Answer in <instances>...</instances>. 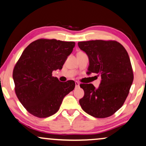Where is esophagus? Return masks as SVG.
<instances>
[{
	"mask_svg": "<svg viewBox=\"0 0 146 146\" xmlns=\"http://www.w3.org/2000/svg\"><path fill=\"white\" fill-rule=\"evenodd\" d=\"M79 87V83L78 81H75V87Z\"/></svg>",
	"mask_w": 146,
	"mask_h": 146,
	"instance_id": "34e87169",
	"label": "esophagus"
}]
</instances>
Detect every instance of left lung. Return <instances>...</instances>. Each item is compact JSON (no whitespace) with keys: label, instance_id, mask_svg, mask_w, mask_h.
<instances>
[{"label":"left lung","instance_id":"8db88e82","mask_svg":"<svg viewBox=\"0 0 146 146\" xmlns=\"http://www.w3.org/2000/svg\"><path fill=\"white\" fill-rule=\"evenodd\" d=\"M78 46L89 57L87 73H97L102 78L97 89L91 83L80 85L85 93L79 104L93 117H110L123 106L133 83V70L127 50L115 40L82 41Z\"/></svg>","mask_w":146,"mask_h":146}]
</instances>
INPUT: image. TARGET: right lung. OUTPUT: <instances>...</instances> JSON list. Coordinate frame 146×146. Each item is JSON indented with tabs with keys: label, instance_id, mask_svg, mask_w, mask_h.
Segmentation results:
<instances>
[{
	"label": "right lung",
	"instance_id": "1",
	"mask_svg": "<svg viewBox=\"0 0 146 146\" xmlns=\"http://www.w3.org/2000/svg\"><path fill=\"white\" fill-rule=\"evenodd\" d=\"M75 45L72 41L40 38L23 52L13 69L15 90L33 115L44 118L55 114L65 96L74 89V81L61 82L52 73L62 69Z\"/></svg>",
	"mask_w": 146,
	"mask_h": 146
}]
</instances>
